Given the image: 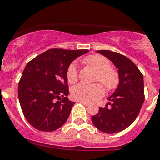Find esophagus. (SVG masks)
<instances>
[{
    "label": "esophagus",
    "mask_w": 160,
    "mask_h": 160,
    "mask_svg": "<svg viewBox=\"0 0 160 160\" xmlns=\"http://www.w3.org/2000/svg\"><path fill=\"white\" fill-rule=\"evenodd\" d=\"M79 102H80V103H82V104H84V106H86V107H88L89 105V102H84V101H78Z\"/></svg>",
    "instance_id": "1"
}]
</instances>
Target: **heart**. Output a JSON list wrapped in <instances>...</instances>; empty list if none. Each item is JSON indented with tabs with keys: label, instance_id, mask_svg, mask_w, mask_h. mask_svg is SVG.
Segmentation results:
<instances>
[{
	"label": "heart",
	"instance_id": "1",
	"mask_svg": "<svg viewBox=\"0 0 160 160\" xmlns=\"http://www.w3.org/2000/svg\"><path fill=\"white\" fill-rule=\"evenodd\" d=\"M84 62L95 70L98 73L95 80L100 81L108 89H113L118 85L119 76L117 71L111 68V62L103 56L91 55L87 57ZM67 80L73 84L78 80V68L76 62H72L67 72ZM104 94V89L99 84H88L80 83L71 89V95L78 101L92 102Z\"/></svg>",
	"mask_w": 160,
	"mask_h": 160
}]
</instances>
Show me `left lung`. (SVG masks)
Masks as SVG:
<instances>
[{
  "label": "left lung",
  "mask_w": 160,
  "mask_h": 160,
  "mask_svg": "<svg viewBox=\"0 0 160 160\" xmlns=\"http://www.w3.org/2000/svg\"><path fill=\"white\" fill-rule=\"evenodd\" d=\"M97 52L108 58L117 67L119 84L115 92L108 98L109 102L104 108H99L91 120L99 131L113 134L125 130L138 116L145 100L143 75L134 62L120 53L109 50Z\"/></svg>",
  "instance_id": "left-lung-1"
}]
</instances>
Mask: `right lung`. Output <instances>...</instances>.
Here are the masks:
<instances>
[{
  "label": "right lung",
  "instance_id": "add662e5",
  "mask_svg": "<svg viewBox=\"0 0 160 160\" xmlns=\"http://www.w3.org/2000/svg\"><path fill=\"white\" fill-rule=\"evenodd\" d=\"M89 50L52 48L26 65L18 85L21 109L30 125L53 132L64 125L75 102L68 99L67 69Z\"/></svg>",
  "mask_w": 160,
  "mask_h": 160
}]
</instances>
